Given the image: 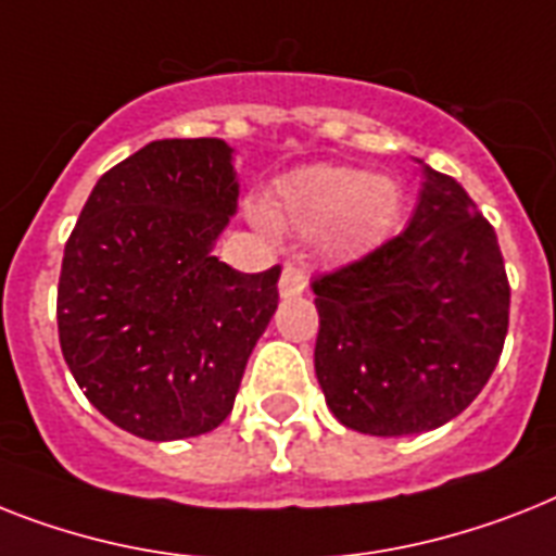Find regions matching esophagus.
<instances>
[{
	"instance_id": "esophagus-1",
	"label": "esophagus",
	"mask_w": 556,
	"mask_h": 556,
	"mask_svg": "<svg viewBox=\"0 0 556 556\" xmlns=\"http://www.w3.org/2000/svg\"><path fill=\"white\" fill-rule=\"evenodd\" d=\"M308 288V274L300 268V265L288 263L282 268V277H279V296L282 300H291V296H300Z\"/></svg>"
}]
</instances>
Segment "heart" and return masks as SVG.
I'll return each mask as SVG.
<instances>
[{
  "label": "heart",
  "instance_id": "b5f03b06",
  "mask_svg": "<svg viewBox=\"0 0 556 556\" xmlns=\"http://www.w3.org/2000/svg\"><path fill=\"white\" fill-rule=\"evenodd\" d=\"M403 214V191L386 174L354 165H308L282 176L268 200L263 228L286 225L302 237H317L323 254L354 263L374 254L394 233Z\"/></svg>",
  "mask_w": 556,
  "mask_h": 556
}]
</instances>
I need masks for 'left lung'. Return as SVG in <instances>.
Returning <instances> with one entry per match:
<instances>
[{"instance_id":"obj_1","label":"left lung","mask_w":556,"mask_h":556,"mask_svg":"<svg viewBox=\"0 0 556 556\" xmlns=\"http://www.w3.org/2000/svg\"><path fill=\"white\" fill-rule=\"evenodd\" d=\"M311 288L319 388L359 434L434 431L497 368L511 302L497 233L457 179L428 165L408 228Z\"/></svg>"}]
</instances>
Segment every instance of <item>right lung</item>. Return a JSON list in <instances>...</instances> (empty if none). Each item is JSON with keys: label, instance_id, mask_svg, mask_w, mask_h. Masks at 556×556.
Masks as SVG:
<instances>
[{"label": "right lung", "instance_id": "add662e5", "mask_svg": "<svg viewBox=\"0 0 556 556\" xmlns=\"http://www.w3.org/2000/svg\"><path fill=\"white\" fill-rule=\"evenodd\" d=\"M233 148L156 139L99 176L65 245L59 345L90 405L153 442L214 431L277 311L279 265L214 245L237 214Z\"/></svg>", "mask_w": 556, "mask_h": 556}]
</instances>
